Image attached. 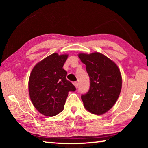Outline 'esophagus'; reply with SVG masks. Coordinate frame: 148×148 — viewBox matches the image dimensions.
<instances>
[{
	"instance_id": "obj_1",
	"label": "esophagus",
	"mask_w": 148,
	"mask_h": 148,
	"mask_svg": "<svg viewBox=\"0 0 148 148\" xmlns=\"http://www.w3.org/2000/svg\"><path fill=\"white\" fill-rule=\"evenodd\" d=\"M74 85L75 86V87H76V88H77V87H78V83H77V82H74Z\"/></svg>"
}]
</instances>
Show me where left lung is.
Instances as JSON below:
<instances>
[{"label":"left lung","mask_w":148,"mask_h":148,"mask_svg":"<svg viewBox=\"0 0 148 148\" xmlns=\"http://www.w3.org/2000/svg\"><path fill=\"white\" fill-rule=\"evenodd\" d=\"M78 57L86 64L90 78L88 92L81 96L84 107L93 114H104L116 103L121 92L119 69L114 61L98 52L79 53Z\"/></svg>","instance_id":"8db88e82"}]
</instances>
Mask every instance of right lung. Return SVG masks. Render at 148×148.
<instances>
[{"instance_id": "right-lung-1", "label": "right lung", "mask_w": 148, "mask_h": 148, "mask_svg": "<svg viewBox=\"0 0 148 148\" xmlns=\"http://www.w3.org/2000/svg\"><path fill=\"white\" fill-rule=\"evenodd\" d=\"M68 55L54 53L35 65L30 75L29 91L38 111L46 116H56L64 109L69 91L76 87L67 80L62 69Z\"/></svg>"}]
</instances>
